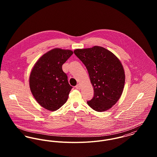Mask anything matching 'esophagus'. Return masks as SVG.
<instances>
[{"instance_id": "34e87169", "label": "esophagus", "mask_w": 157, "mask_h": 157, "mask_svg": "<svg viewBox=\"0 0 157 157\" xmlns=\"http://www.w3.org/2000/svg\"><path fill=\"white\" fill-rule=\"evenodd\" d=\"M80 88H81V86H80V85H79V84H77V85L75 86V88L77 89V90H80Z\"/></svg>"}]
</instances>
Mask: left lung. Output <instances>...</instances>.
<instances>
[{"label":"left lung","instance_id":"obj_1","mask_svg":"<svg viewBox=\"0 0 157 157\" xmlns=\"http://www.w3.org/2000/svg\"><path fill=\"white\" fill-rule=\"evenodd\" d=\"M74 52L86 67L94 88V97L88 105L97 112L109 109L120 98L124 86V71L120 61L98 46L77 49Z\"/></svg>","mask_w":157,"mask_h":157}]
</instances>
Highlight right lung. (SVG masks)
<instances>
[{"instance_id":"right-lung-1","label":"right lung","mask_w":157,"mask_h":157,"mask_svg":"<svg viewBox=\"0 0 157 157\" xmlns=\"http://www.w3.org/2000/svg\"><path fill=\"white\" fill-rule=\"evenodd\" d=\"M72 54L71 50L54 48L44 54L31 72L30 90L37 103L46 109L56 111L67 101L72 87L62 65Z\"/></svg>"}]
</instances>
